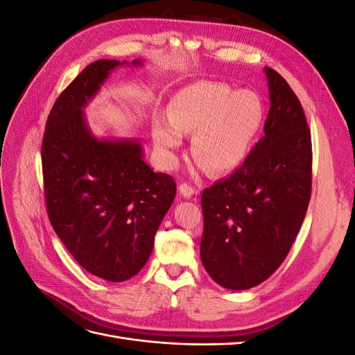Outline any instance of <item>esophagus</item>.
I'll use <instances>...</instances> for the list:
<instances>
[{
  "label": "esophagus",
  "mask_w": 355,
  "mask_h": 355,
  "mask_svg": "<svg viewBox=\"0 0 355 355\" xmlns=\"http://www.w3.org/2000/svg\"><path fill=\"white\" fill-rule=\"evenodd\" d=\"M179 192H180V196L184 197V198H191L192 196L197 194L196 188H192V187L188 185V184H180V185H179Z\"/></svg>",
  "instance_id": "1"
}]
</instances>
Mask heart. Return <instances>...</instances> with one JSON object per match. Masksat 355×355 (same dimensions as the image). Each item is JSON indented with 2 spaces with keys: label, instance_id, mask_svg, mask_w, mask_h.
<instances>
[{
  "label": "heart",
  "instance_id": "obj_1",
  "mask_svg": "<svg viewBox=\"0 0 355 355\" xmlns=\"http://www.w3.org/2000/svg\"><path fill=\"white\" fill-rule=\"evenodd\" d=\"M167 116L153 130L166 167L175 166L184 135L194 132L192 155L213 173H227L249 155L263 123V103L254 92H234L223 83L198 81L173 96Z\"/></svg>",
  "mask_w": 355,
  "mask_h": 355
}]
</instances>
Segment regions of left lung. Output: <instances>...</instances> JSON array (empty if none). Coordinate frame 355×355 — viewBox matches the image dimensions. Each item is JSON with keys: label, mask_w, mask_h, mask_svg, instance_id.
Here are the masks:
<instances>
[{"label": "left lung", "mask_w": 355, "mask_h": 355, "mask_svg": "<svg viewBox=\"0 0 355 355\" xmlns=\"http://www.w3.org/2000/svg\"><path fill=\"white\" fill-rule=\"evenodd\" d=\"M265 73V135L240 168L201 196V262L230 290L261 284L283 263L311 198L313 148L302 105L280 73Z\"/></svg>", "instance_id": "1"}]
</instances>
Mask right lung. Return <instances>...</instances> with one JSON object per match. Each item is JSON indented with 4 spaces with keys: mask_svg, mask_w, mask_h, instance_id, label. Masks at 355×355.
Here are the masks:
<instances>
[{
    "mask_svg": "<svg viewBox=\"0 0 355 355\" xmlns=\"http://www.w3.org/2000/svg\"><path fill=\"white\" fill-rule=\"evenodd\" d=\"M125 63L101 59L85 67L53 105L41 146L53 230L85 271L114 283L142 270L176 196L175 179L151 170L141 142L98 139L85 123L84 106Z\"/></svg>",
    "mask_w": 355,
    "mask_h": 355,
    "instance_id": "1",
    "label": "right lung"
}]
</instances>
